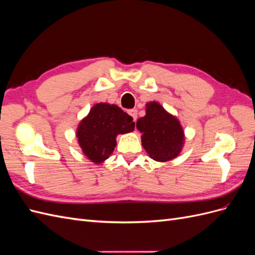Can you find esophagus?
<instances>
[{
	"instance_id": "34e87169",
	"label": "esophagus",
	"mask_w": 255,
	"mask_h": 255,
	"mask_svg": "<svg viewBox=\"0 0 255 255\" xmlns=\"http://www.w3.org/2000/svg\"><path fill=\"white\" fill-rule=\"evenodd\" d=\"M128 115L133 118V121H136V119H137V111L136 110H129Z\"/></svg>"
}]
</instances>
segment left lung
<instances>
[{
    "label": "left lung",
    "mask_w": 255,
    "mask_h": 255,
    "mask_svg": "<svg viewBox=\"0 0 255 255\" xmlns=\"http://www.w3.org/2000/svg\"><path fill=\"white\" fill-rule=\"evenodd\" d=\"M136 128L141 133L143 149L152 159L166 163L179 156L185 143L183 127L158 102L145 104V115L137 120Z\"/></svg>",
    "instance_id": "8db88e82"
}]
</instances>
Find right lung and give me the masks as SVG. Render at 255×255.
I'll use <instances>...</instances> for the list:
<instances>
[{
  "label": "right lung",
  "instance_id": "obj_1",
  "mask_svg": "<svg viewBox=\"0 0 255 255\" xmlns=\"http://www.w3.org/2000/svg\"><path fill=\"white\" fill-rule=\"evenodd\" d=\"M135 129L133 118L115 104L98 103L90 109L76 128L82 152L92 163H103L113 154L119 134Z\"/></svg>",
  "mask_w": 255,
  "mask_h": 255
}]
</instances>
